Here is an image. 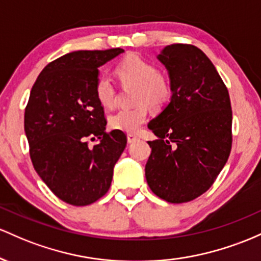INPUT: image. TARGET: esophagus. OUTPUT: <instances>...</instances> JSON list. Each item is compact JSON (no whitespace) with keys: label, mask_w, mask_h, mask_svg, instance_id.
I'll return each mask as SVG.
<instances>
[{"label":"esophagus","mask_w":261,"mask_h":261,"mask_svg":"<svg viewBox=\"0 0 261 261\" xmlns=\"http://www.w3.org/2000/svg\"><path fill=\"white\" fill-rule=\"evenodd\" d=\"M127 139H128V143H134L136 140H138V136L134 133H129L127 134Z\"/></svg>","instance_id":"34e87169"}]
</instances>
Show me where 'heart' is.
<instances>
[{"mask_svg":"<svg viewBox=\"0 0 261 261\" xmlns=\"http://www.w3.org/2000/svg\"><path fill=\"white\" fill-rule=\"evenodd\" d=\"M119 80L124 85L136 86V106L122 108L110 116L108 124L112 129L133 133L144 124L149 113V106L162 108L172 97V83L168 75L158 71V67L140 55L130 54L121 60L116 67ZM95 96L103 107H112L116 102L117 91L112 80L106 75L99 76L95 85Z\"/></svg>","mask_w":261,"mask_h":261,"instance_id":"b5f03b06","label":"heart"}]
</instances>
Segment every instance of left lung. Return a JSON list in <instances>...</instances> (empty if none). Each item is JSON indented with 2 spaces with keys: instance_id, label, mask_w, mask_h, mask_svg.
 Masks as SVG:
<instances>
[{
  "instance_id": "obj_1",
  "label": "left lung",
  "mask_w": 261,
  "mask_h": 261,
  "mask_svg": "<svg viewBox=\"0 0 261 261\" xmlns=\"http://www.w3.org/2000/svg\"><path fill=\"white\" fill-rule=\"evenodd\" d=\"M172 83L170 103L148 124L158 139L145 165L155 195L170 203L197 198L213 185L232 149L227 87L207 55L191 44H171L158 57Z\"/></svg>"
}]
</instances>
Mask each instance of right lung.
Returning <instances> with one entry per match:
<instances>
[{
    "label": "right lung",
    "instance_id": "obj_1",
    "mask_svg": "<svg viewBox=\"0 0 261 261\" xmlns=\"http://www.w3.org/2000/svg\"><path fill=\"white\" fill-rule=\"evenodd\" d=\"M124 50H77L43 69L24 111L29 155L40 178L60 200L87 206L112 182L127 145L122 130L106 132L103 106L95 96L98 67ZM99 143L88 145V139Z\"/></svg>",
    "mask_w": 261,
    "mask_h": 261
}]
</instances>
